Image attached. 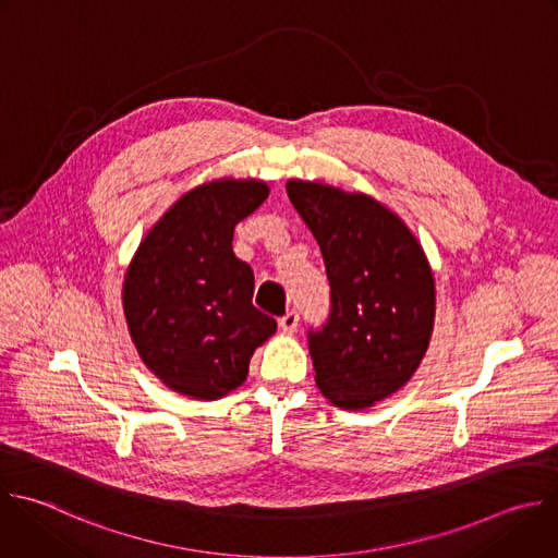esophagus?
Masks as SVG:
<instances>
[{
  "mask_svg": "<svg viewBox=\"0 0 558 558\" xmlns=\"http://www.w3.org/2000/svg\"><path fill=\"white\" fill-rule=\"evenodd\" d=\"M300 326V315L295 311H289L287 315L280 317V328L287 332V335H293Z\"/></svg>",
  "mask_w": 558,
  "mask_h": 558,
  "instance_id": "obj_1",
  "label": "esophagus"
}]
</instances>
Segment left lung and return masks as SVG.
Masks as SVG:
<instances>
[{
  "label": "left lung",
  "instance_id": "8db88e82",
  "mask_svg": "<svg viewBox=\"0 0 558 558\" xmlns=\"http://www.w3.org/2000/svg\"><path fill=\"white\" fill-rule=\"evenodd\" d=\"M287 195L313 232L330 280V315L308 332L319 392L348 412L399 392L434 332L436 284L423 245L375 197L289 179Z\"/></svg>",
  "mask_w": 558,
  "mask_h": 558
}]
</instances>
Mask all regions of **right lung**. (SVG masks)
Listing matches in <instances>:
<instances>
[{
    "mask_svg": "<svg viewBox=\"0 0 558 558\" xmlns=\"http://www.w3.org/2000/svg\"><path fill=\"white\" fill-rule=\"evenodd\" d=\"M269 197L260 179L221 177L181 195L146 232L122 282L131 341L172 392L217 401L278 328L252 304L254 271L232 252L239 221Z\"/></svg>",
    "mask_w": 558,
    "mask_h": 558,
    "instance_id": "1",
    "label": "right lung"
}]
</instances>
